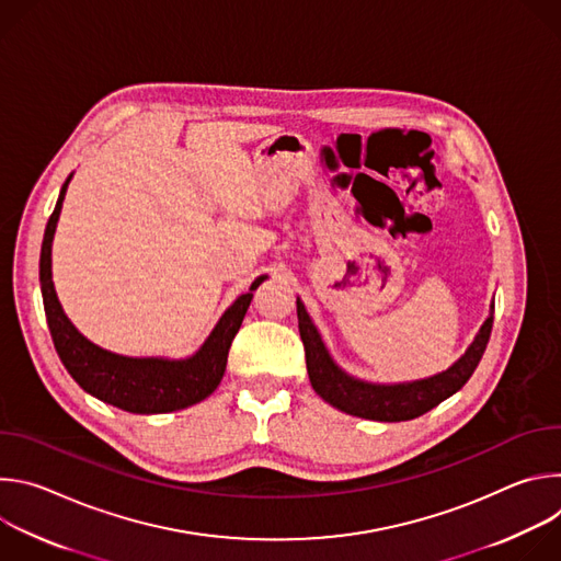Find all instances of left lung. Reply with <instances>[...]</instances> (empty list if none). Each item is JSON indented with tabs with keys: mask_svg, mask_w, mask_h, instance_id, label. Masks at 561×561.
I'll list each match as a JSON object with an SVG mask.
<instances>
[{
	"mask_svg": "<svg viewBox=\"0 0 561 561\" xmlns=\"http://www.w3.org/2000/svg\"><path fill=\"white\" fill-rule=\"evenodd\" d=\"M297 319H299V335L306 351V368L314 392L329 402L331 407L364 420L375 422H407L415 420L437 404H442L446 397L457 392L474 373L479 359H482L486 344L493 331V314L486 319L482 331L474 337L466 355L455 362L448 370L433 375L428 379L409 381V383H368L346 375L342 368L335 366L329 351L324 348L322 337L312 327L310 317L304 304L297 299Z\"/></svg>",
	"mask_w": 561,
	"mask_h": 561,
	"instance_id": "1",
	"label": "left lung"
}]
</instances>
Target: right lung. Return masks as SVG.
<instances>
[{
    "label": "right lung",
    "mask_w": 561,
    "mask_h": 561,
    "mask_svg": "<svg viewBox=\"0 0 561 561\" xmlns=\"http://www.w3.org/2000/svg\"><path fill=\"white\" fill-rule=\"evenodd\" d=\"M68 182L70 178L61 186L55 210L46 224L39 255V284L46 322L61 364L87 392L126 413H173L202 402V399H206L219 386L226 370L230 344L244 322V314L253 299V290L264 282V277H257L253 282L251 293L237 297V301L221 314L219 324L215 327L206 344L188 359H137L108 353L91 344L68 322L50 279V247Z\"/></svg>",
    "instance_id": "1"
}]
</instances>
